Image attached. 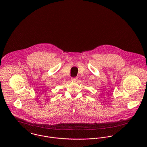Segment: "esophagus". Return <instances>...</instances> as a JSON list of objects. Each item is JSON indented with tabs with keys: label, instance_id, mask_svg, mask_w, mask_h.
Returning <instances> with one entry per match:
<instances>
[{
	"label": "esophagus",
	"instance_id": "34e87169",
	"mask_svg": "<svg viewBox=\"0 0 147 147\" xmlns=\"http://www.w3.org/2000/svg\"><path fill=\"white\" fill-rule=\"evenodd\" d=\"M77 79H78L77 77H73V78H71V79L73 82H76V81H77Z\"/></svg>",
	"mask_w": 147,
	"mask_h": 147
}]
</instances>
